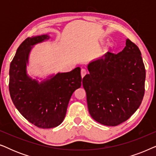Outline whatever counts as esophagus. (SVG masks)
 I'll use <instances>...</instances> for the list:
<instances>
[{
	"label": "esophagus",
	"mask_w": 156,
	"mask_h": 156,
	"mask_svg": "<svg viewBox=\"0 0 156 156\" xmlns=\"http://www.w3.org/2000/svg\"><path fill=\"white\" fill-rule=\"evenodd\" d=\"M87 74V71H86V69H82V70H81V76H82V77L83 78L84 77V76L86 75Z\"/></svg>",
	"instance_id": "obj_1"
}]
</instances>
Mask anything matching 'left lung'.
<instances>
[{"label": "left lung", "instance_id": "8db88e82", "mask_svg": "<svg viewBox=\"0 0 156 156\" xmlns=\"http://www.w3.org/2000/svg\"><path fill=\"white\" fill-rule=\"evenodd\" d=\"M87 68L89 74L83 78L82 85L91 116L109 126L128 120L145 93L146 69L138 46L127 39L121 52H106Z\"/></svg>", "mask_w": 156, "mask_h": 156}]
</instances>
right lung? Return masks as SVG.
Returning a JSON list of instances; mask_svg holds the SVG:
<instances>
[{
	"label": "right lung",
	"instance_id": "right-lung-1",
	"mask_svg": "<svg viewBox=\"0 0 156 156\" xmlns=\"http://www.w3.org/2000/svg\"><path fill=\"white\" fill-rule=\"evenodd\" d=\"M48 38L46 35L26 38L17 50L9 72V91L15 106L25 119L40 129H51L62 122L72 94L82 84L80 67L58 73L40 84L27 75L30 46Z\"/></svg>",
	"mask_w": 156,
	"mask_h": 156
}]
</instances>
